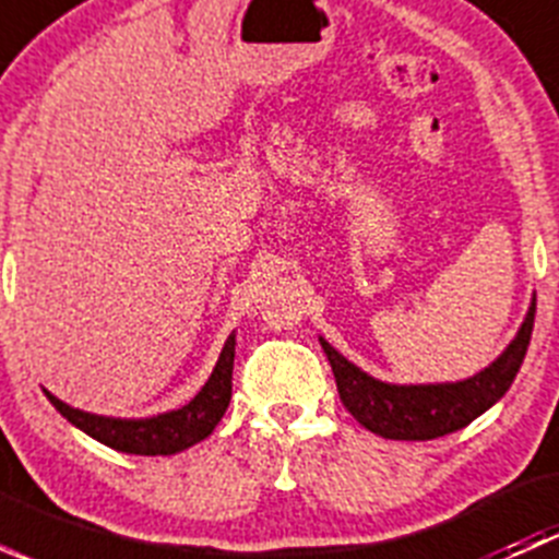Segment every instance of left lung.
Returning a JSON list of instances; mask_svg holds the SVG:
<instances>
[{
    "label": "left lung",
    "instance_id": "obj_1",
    "mask_svg": "<svg viewBox=\"0 0 559 559\" xmlns=\"http://www.w3.org/2000/svg\"><path fill=\"white\" fill-rule=\"evenodd\" d=\"M533 321L535 295L514 341L495 362L473 373L471 379L443 384H389L348 362L324 337H319V343L332 365L343 405L359 425L392 441H432L467 427L509 392L527 354Z\"/></svg>",
    "mask_w": 559,
    "mask_h": 559
}]
</instances>
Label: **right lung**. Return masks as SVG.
I'll use <instances>...</instances> for the list:
<instances>
[{"label":"right lung","mask_w":559,"mask_h":559,"mask_svg":"<svg viewBox=\"0 0 559 559\" xmlns=\"http://www.w3.org/2000/svg\"><path fill=\"white\" fill-rule=\"evenodd\" d=\"M233 365H235V332L224 343L218 362L213 368L211 379L205 386L194 394L186 405L165 414L145 416V419H121V416H99L88 414V411L72 408V405L61 403L59 397L43 389L53 408L64 416L70 425L92 436L94 441L105 443V447L116 449L123 454H140V456H170L186 452L194 443L205 441L216 425L222 421L224 411H227L229 397H233Z\"/></svg>","instance_id":"obj_1"}]
</instances>
